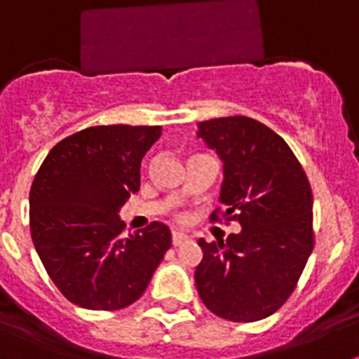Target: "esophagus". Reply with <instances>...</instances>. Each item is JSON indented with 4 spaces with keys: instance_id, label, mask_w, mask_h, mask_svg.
I'll return each instance as SVG.
<instances>
[{
    "instance_id": "34e87169",
    "label": "esophagus",
    "mask_w": 359,
    "mask_h": 359,
    "mask_svg": "<svg viewBox=\"0 0 359 359\" xmlns=\"http://www.w3.org/2000/svg\"><path fill=\"white\" fill-rule=\"evenodd\" d=\"M188 240H189V236L184 234V232H179V230H175L173 234H171V243H173L175 247L182 245V243H186Z\"/></svg>"
}]
</instances>
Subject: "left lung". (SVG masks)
Wrapping results in <instances>:
<instances>
[{"label":"left lung","instance_id":"obj_1","mask_svg":"<svg viewBox=\"0 0 359 359\" xmlns=\"http://www.w3.org/2000/svg\"><path fill=\"white\" fill-rule=\"evenodd\" d=\"M201 138L223 162L219 203L212 219H236L226 241L199 240L195 269L201 301L234 323L260 321L293 293L313 250L310 182L284 140L245 116L201 121Z\"/></svg>","mask_w":359,"mask_h":359}]
</instances>
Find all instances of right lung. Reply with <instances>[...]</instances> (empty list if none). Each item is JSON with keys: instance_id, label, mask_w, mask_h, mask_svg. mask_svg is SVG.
Returning a JSON list of instances; mask_svg holds the SVG:
<instances>
[{"instance_id": "obj_1", "label": "right lung", "mask_w": 359, "mask_h": 359, "mask_svg": "<svg viewBox=\"0 0 359 359\" xmlns=\"http://www.w3.org/2000/svg\"><path fill=\"white\" fill-rule=\"evenodd\" d=\"M162 127L99 125L49 151L29 194L31 238L49 278L86 310H121L144 295L171 247L153 221L123 236L119 210L140 189V165Z\"/></svg>"}]
</instances>
